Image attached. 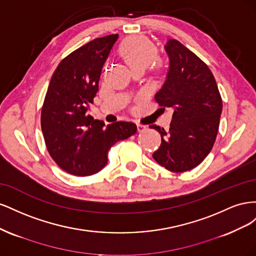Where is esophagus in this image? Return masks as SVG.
Returning <instances> with one entry per match:
<instances>
[{
  "mask_svg": "<svg viewBox=\"0 0 256 256\" xmlns=\"http://www.w3.org/2000/svg\"><path fill=\"white\" fill-rule=\"evenodd\" d=\"M136 127H138V132H143V131H145L147 129V127L145 125H142V124H138Z\"/></svg>",
  "mask_w": 256,
  "mask_h": 256,
  "instance_id": "esophagus-1",
  "label": "esophagus"
}]
</instances>
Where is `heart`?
<instances>
[{
    "instance_id": "heart-1",
    "label": "heart",
    "mask_w": 256,
    "mask_h": 256,
    "mask_svg": "<svg viewBox=\"0 0 256 256\" xmlns=\"http://www.w3.org/2000/svg\"><path fill=\"white\" fill-rule=\"evenodd\" d=\"M120 53L131 69L148 67L157 56L152 44L143 36L128 38L122 42Z\"/></svg>"
}]
</instances>
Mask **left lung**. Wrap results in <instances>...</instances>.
Returning <instances> with one entry per match:
<instances>
[{
	"mask_svg": "<svg viewBox=\"0 0 256 256\" xmlns=\"http://www.w3.org/2000/svg\"><path fill=\"white\" fill-rule=\"evenodd\" d=\"M168 68L156 102L173 108L170 129L159 131L161 144L154 159L166 170L182 173L194 168L210 152L218 134L222 99L210 69L176 40L164 44Z\"/></svg>",
	"mask_w": 256,
	"mask_h": 256,
	"instance_id": "1",
	"label": "left lung"
}]
</instances>
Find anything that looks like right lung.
Masks as SVG:
<instances>
[{"mask_svg": "<svg viewBox=\"0 0 256 256\" xmlns=\"http://www.w3.org/2000/svg\"><path fill=\"white\" fill-rule=\"evenodd\" d=\"M118 34L96 38L72 52L54 72L42 110V130L52 159L69 174L88 176L108 162V152L136 132L130 122L106 126L86 115L102 67Z\"/></svg>", "mask_w": 256, "mask_h": 256, "instance_id": "add662e5", "label": "right lung"}]
</instances>
